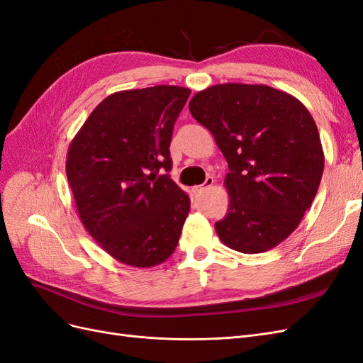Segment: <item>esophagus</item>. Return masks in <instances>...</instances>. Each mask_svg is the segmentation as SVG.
<instances>
[{"mask_svg":"<svg viewBox=\"0 0 363 363\" xmlns=\"http://www.w3.org/2000/svg\"><path fill=\"white\" fill-rule=\"evenodd\" d=\"M214 184V179H213V176H208V178L205 179V182H203V185H196V187H193L191 189V191L194 193V194H201V193H203L206 189L208 187H211V185Z\"/></svg>","mask_w":363,"mask_h":363,"instance_id":"obj_1","label":"esophagus"}]
</instances>
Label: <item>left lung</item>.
<instances>
[{
  "label": "left lung",
  "mask_w": 363,
  "mask_h": 363,
  "mask_svg": "<svg viewBox=\"0 0 363 363\" xmlns=\"http://www.w3.org/2000/svg\"><path fill=\"white\" fill-rule=\"evenodd\" d=\"M189 108L230 169V205L214 225L217 235L243 254L272 250L296 230L323 178L315 120L298 99L266 85H214Z\"/></svg>",
  "instance_id": "8db88e82"
}]
</instances>
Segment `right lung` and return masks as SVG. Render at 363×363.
<instances>
[{"label":"right lung","mask_w":363,"mask_h":363,"mask_svg":"<svg viewBox=\"0 0 363 363\" xmlns=\"http://www.w3.org/2000/svg\"><path fill=\"white\" fill-rule=\"evenodd\" d=\"M189 88L158 85L111 94L71 141L67 178L77 213L116 260L157 266L173 254L190 199L169 174L174 121Z\"/></svg>","instance_id":"1"}]
</instances>
